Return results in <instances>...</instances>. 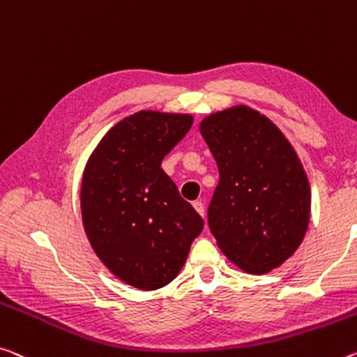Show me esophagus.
I'll return each mask as SVG.
<instances>
[{
    "label": "esophagus",
    "instance_id": "34e87169",
    "mask_svg": "<svg viewBox=\"0 0 357 357\" xmlns=\"http://www.w3.org/2000/svg\"><path fill=\"white\" fill-rule=\"evenodd\" d=\"M192 205H194V208H195V211L200 214V216L203 218L205 216V206H203V203L200 202V200H197V202H194L192 203Z\"/></svg>",
    "mask_w": 357,
    "mask_h": 357
}]
</instances>
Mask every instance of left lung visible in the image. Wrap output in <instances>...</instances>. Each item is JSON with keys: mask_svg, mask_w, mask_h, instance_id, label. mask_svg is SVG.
<instances>
[{"mask_svg": "<svg viewBox=\"0 0 357 357\" xmlns=\"http://www.w3.org/2000/svg\"><path fill=\"white\" fill-rule=\"evenodd\" d=\"M202 137L219 168L208 225L222 252L248 273L289 259L310 222V184L281 130L248 106L208 116Z\"/></svg>", "mask_w": 357, "mask_h": 357, "instance_id": "8db88e82", "label": "left lung"}]
</instances>
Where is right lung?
Wrapping results in <instances>:
<instances>
[{
    "label": "right lung",
    "instance_id": "1",
    "mask_svg": "<svg viewBox=\"0 0 357 357\" xmlns=\"http://www.w3.org/2000/svg\"><path fill=\"white\" fill-rule=\"evenodd\" d=\"M194 123L189 114L139 111L107 132L81 185L87 238L111 273L141 291L172 282L203 219L179 195L162 160Z\"/></svg>",
    "mask_w": 357,
    "mask_h": 357
}]
</instances>
